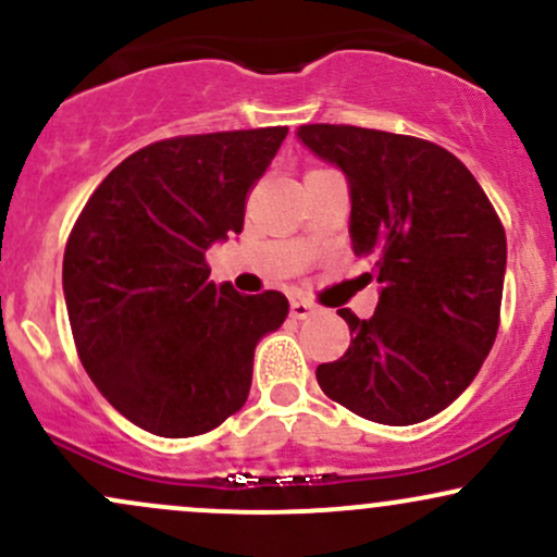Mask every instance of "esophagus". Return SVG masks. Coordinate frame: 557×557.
<instances>
[{"mask_svg": "<svg viewBox=\"0 0 557 557\" xmlns=\"http://www.w3.org/2000/svg\"><path fill=\"white\" fill-rule=\"evenodd\" d=\"M314 304H309L307 298H293L290 301V317L293 320H307L309 314H314Z\"/></svg>", "mask_w": 557, "mask_h": 557, "instance_id": "obj_1", "label": "esophagus"}]
</instances>
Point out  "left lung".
<instances>
[{"mask_svg": "<svg viewBox=\"0 0 557 557\" xmlns=\"http://www.w3.org/2000/svg\"><path fill=\"white\" fill-rule=\"evenodd\" d=\"M296 137L344 171L354 253L375 264L381 283L370 320L338 309L351 346L317 368V383L372 423H423L473 383L497 338L499 216L475 176L425 139L333 124Z\"/></svg>", "mask_w": 557, "mask_h": 557, "instance_id": "8db88e82", "label": "left lung"}]
</instances>
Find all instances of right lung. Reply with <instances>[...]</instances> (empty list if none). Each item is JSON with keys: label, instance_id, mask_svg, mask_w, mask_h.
I'll list each match as a JSON object with an SVG mask.
<instances>
[{"label": "right lung", "instance_id": "1", "mask_svg": "<svg viewBox=\"0 0 557 557\" xmlns=\"http://www.w3.org/2000/svg\"><path fill=\"white\" fill-rule=\"evenodd\" d=\"M285 126L152 143L91 193L63 256L78 357L134 425L187 438L246 405L253 351L288 317L277 290L213 285L206 250L243 232Z\"/></svg>", "mask_w": 557, "mask_h": 557}]
</instances>
